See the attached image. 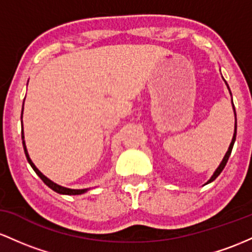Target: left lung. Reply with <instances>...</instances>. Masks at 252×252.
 Masks as SVG:
<instances>
[{
    "label": "left lung",
    "instance_id": "8db88e82",
    "mask_svg": "<svg viewBox=\"0 0 252 252\" xmlns=\"http://www.w3.org/2000/svg\"><path fill=\"white\" fill-rule=\"evenodd\" d=\"M233 109H234V106H233ZM234 114H236V109H234ZM236 134H237V118H236V125H234V134H233L232 141H231V144H230V148H228L227 152H226V155H225L224 159H222V162L220 163V165L218 166V169H217V170H216V172H214V174H213V176L211 177V180L208 181L207 183H211V182H213V181L216 180L218 176H219V175H220V172H221L222 170H224V168H225L226 163H227L228 158H230V155H231V152H232V148H233L234 140H236Z\"/></svg>",
    "mask_w": 252,
    "mask_h": 252
}]
</instances>
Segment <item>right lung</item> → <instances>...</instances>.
Instances as JSON below:
<instances>
[{
  "instance_id": "right-lung-1",
  "label": "right lung",
  "mask_w": 252,
  "mask_h": 252,
  "mask_svg": "<svg viewBox=\"0 0 252 252\" xmlns=\"http://www.w3.org/2000/svg\"><path fill=\"white\" fill-rule=\"evenodd\" d=\"M22 111H24V107H22ZM21 119H22V113H21ZM22 128V127H21ZM21 138H22V144H24V150H25V155H26V158L28 160V163L31 164V166L33 168V170L36 172V175H38L39 177L42 180V182L45 183L46 186H49V187L52 189V190H55L56 193H59V194H64V195H80V194H83L84 191H87V189H70V188H65V187H62V186H58L56 185V183H53L52 181L47 179L46 176H44V175L41 174L40 171L36 169V166L33 164L32 160H31L30 156H28V152H27V149H26V144H25V140H24V129H21Z\"/></svg>"
}]
</instances>
